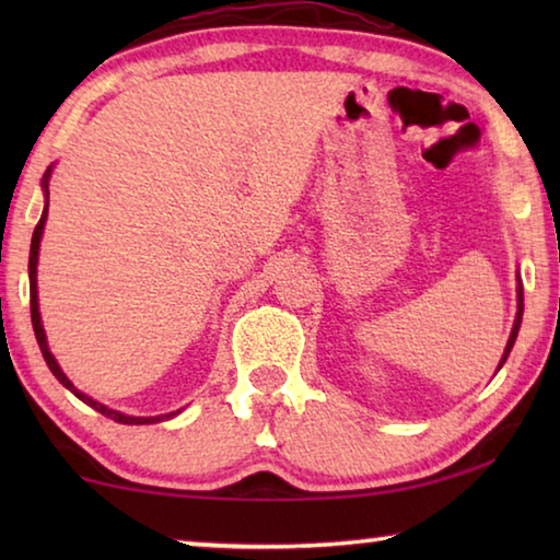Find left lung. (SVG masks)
I'll return each instance as SVG.
<instances>
[{
  "mask_svg": "<svg viewBox=\"0 0 560 560\" xmlns=\"http://www.w3.org/2000/svg\"><path fill=\"white\" fill-rule=\"evenodd\" d=\"M516 299H518V311H516V320H514V328H511V336H509V340H506V350H504V355H501V363H499V368L504 365V360L509 358V353H511V348H514V340H516V336H518V326H521V314H524V287H521V281H518V289H516Z\"/></svg>",
  "mask_w": 560,
  "mask_h": 560,
  "instance_id": "obj_1",
  "label": "left lung"
}]
</instances>
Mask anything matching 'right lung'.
<instances>
[{
  "mask_svg": "<svg viewBox=\"0 0 560 560\" xmlns=\"http://www.w3.org/2000/svg\"><path fill=\"white\" fill-rule=\"evenodd\" d=\"M49 177H51V167L46 170L44 179H42L46 197H49ZM46 212H49V202H46L44 212H42V220H39V224L34 226V236H32V252H30V296H32V326H34L36 340H39L42 355H44V360H46V365H49V371L56 375V381H59L63 387H69V390H71L75 397H81V400L86 402V405H91L93 410L101 412V415H106V417H110V420H116V422H120V424H153V422H163V420H167V417H173L175 412L158 415V417H130V415H122V412H118V410H110V407L101 405L98 400H93V397L83 395L81 390H75L73 383L69 381V377L63 375L59 363H56V358L51 355L49 346H46V336H44V326H42V316H39V296H36V261H39V242H42V234H44Z\"/></svg>",
  "mask_w": 560,
  "mask_h": 560,
  "instance_id": "1",
  "label": "right lung"
}]
</instances>
